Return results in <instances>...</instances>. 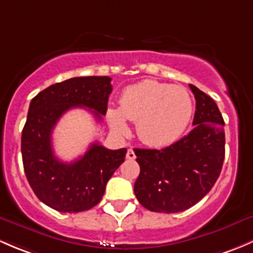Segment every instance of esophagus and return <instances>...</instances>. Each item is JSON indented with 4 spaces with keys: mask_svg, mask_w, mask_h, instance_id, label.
Masks as SVG:
<instances>
[{
    "mask_svg": "<svg viewBox=\"0 0 253 253\" xmlns=\"http://www.w3.org/2000/svg\"><path fill=\"white\" fill-rule=\"evenodd\" d=\"M126 158H127V160H130V161H132V160H135V158H136V156H135V152H134V150H132V148H129V150H127Z\"/></svg>",
    "mask_w": 253,
    "mask_h": 253,
    "instance_id": "1",
    "label": "esophagus"
}]
</instances>
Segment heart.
Wrapping results in <instances>:
<instances>
[{
  "mask_svg": "<svg viewBox=\"0 0 253 253\" xmlns=\"http://www.w3.org/2000/svg\"><path fill=\"white\" fill-rule=\"evenodd\" d=\"M194 106L189 92L181 86L144 80L124 90L119 109H108L112 129L127 131L126 119L137 122V134L144 144L162 147L175 142L191 121Z\"/></svg>",
  "mask_w": 253,
  "mask_h": 253,
  "instance_id": "b5f03b06",
  "label": "heart"
}]
</instances>
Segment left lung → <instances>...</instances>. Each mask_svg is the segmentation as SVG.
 Here are the masks:
<instances>
[{"mask_svg": "<svg viewBox=\"0 0 253 253\" xmlns=\"http://www.w3.org/2000/svg\"><path fill=\"white\" fill-rule=\"evenodd\" d=\"M196 100L195 127L162 150L135 148L137 201L148 211L178 213L196 205L217 181L225 156L224 119L217 103L190 84Z\"/></svg>", "mask_w": 253, "mask_h": 253, "instance_id": "left-lung-1", "label": "left lung"}]
</instances>
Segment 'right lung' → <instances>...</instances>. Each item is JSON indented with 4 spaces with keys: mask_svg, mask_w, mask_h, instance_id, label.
<instances>
[{
    "mask_svg": "<svg viewBox=\"0 0 253 253\" xmlns=\"http://www.w3.org/2000/svg\"><path fill=\"white\" fill-rule=\"evenodd\" d=\"M109 77H79L51 85L31 100L22 131V157L25 175L38 199L64 213L95 207L106 184L124 162L126 148L108 150L91 144L84 156L64 163L54 156L52 131L69 109L86 107L98 122L107 112L112 92Z\"/></svg>",
    "mask_w": 253,
    "mask_h": 253,
    "instance_id": "1",
    "label": "right lung"
}]
</instances>
